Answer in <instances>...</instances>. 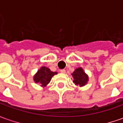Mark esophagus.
Listing matches in <instances>:
<instances>
[{"mask_svg":"<svg viewBox=\"0 0 123 123\" xmlns=\"http://www.w3.org/2000/svg\"><path fill=\"white\" fill-rule=\"evenodd\" d=\"M60 73H61L65 74L66 73V70H64V69H62V70H60Z\"/></svg>","mask_w":123,"mask_h":123,"instance_id":"34e87169","label":"esophagus"}]
</instances>
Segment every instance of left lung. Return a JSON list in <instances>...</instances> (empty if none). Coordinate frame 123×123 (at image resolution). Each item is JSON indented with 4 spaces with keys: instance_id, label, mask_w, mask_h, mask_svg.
Masks as SVG:
<instances>
[{
    "instance_id": "8db88e82",
    "label": "left lung",
    "mask_w": 123,
    "mask_h": 123,
    "mask_svg": "<svg viewBox=\"0 0 123 123\" xmlns=\"http://www.w3.org/2000/svg\"><path fill=\"white\" fill-rule=\"evenodd\" d=\"M73 77V83L76 86H79L80 87L84 86L87 84L88 81V76L87 74L83 70L82 68H77L74 70L73 73H72Z\"/></svg>"
}]
</instances>
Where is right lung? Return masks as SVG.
<instances>
[{"mask_svg": "<svg viewBox=\"0 0 123 123\" xmlns=\"http://www.w3.org/2000/svg\"><path fill=\"white\" fill-rule=\"evenodd\" d=\"M57 74V72H52L49 68L45 66H42L34 75L33 80L36 83H39L42 87H45L49 83L52 77Z\"/></svg>", "mask_w": 123, "mask_h": 123, "instance_id": "1", "label": "right lung"}]
</instances>
